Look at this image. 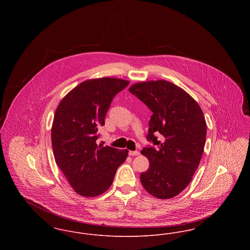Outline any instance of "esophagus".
Segmentation results:
<instances>
[{"label":"esophagus","instance_id":"1","mask_svg":"<svg viewBox=\"0 0 250 250\" xmlns=\"http://www.w3.org/2000/svg\"><path fill=\"white\" fill-rule=\"evenodd\" d=\"M129 155H132V156H134V155H140V152L139 151H129Z\"/></svg>","mask_w":250,"mask_h":250}]
</instances>
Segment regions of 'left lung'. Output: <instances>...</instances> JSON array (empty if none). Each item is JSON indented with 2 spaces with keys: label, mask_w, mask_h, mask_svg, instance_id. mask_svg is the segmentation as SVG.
Wrapping results in <instances>:
<instances>
[{
  "label": "left lung",
  "mask_w": 250,
  "mask_h": 250,
  "mask_svg": "<svg viewBox=\"0 0 250 250\" xmlns=\"http://www.w3.org/2000/svg\"><path fill=\"white\" fill-rule=\"evenodd\" d=\"M129 92L153 112L147 139L155 147L142 150L150 163L141 173L142 185L157 199H171L189 185L200 164L207 132L202 108L185 90L164 80L134 83Z\"/></svg>",
  "instance_id": "8db88e82"
}]
</instances>
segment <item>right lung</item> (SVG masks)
Wrapping results in <instances>:
<instances>
[{"label":"right lung","mask_w":250,"mask_h":250,"mask_svg":"<svg viewBox=\"0 0 250 250\" xmlns=\"http://www.w3.org/2000/svg\"><path fill=\"white\" fill-rule=\"evenodd\" d=\"M128 83L107 77L84 81L56 108L51 126L54 158L73 190L83 197L106 192L127 157V150L97 145L96 140L112 98Z\"/></svg>","instance_id":"add662e5"}]
</instances>
